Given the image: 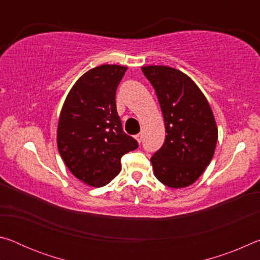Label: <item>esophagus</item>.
<instances>
[{"label":"esophagus","instance_id":"1","mask_svg":"<svg viewBox=\"0 0 260 260\" xmlns=\"http://www.w3.org/2000/svg\"><path fill=\"white\" fill-rule=\"evenodd\" d=\"M135 139H136V141H138L139 143H141V142H142V140H143V134H142V133L138 134V135L135 136Z\"/></svg>","mask_w":260,"mask_h":260}]
</instances>
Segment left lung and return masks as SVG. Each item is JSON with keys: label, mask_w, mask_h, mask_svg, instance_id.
I'll return each instance as SVG.
<instances>
[{"label": "left lung", "mask_w": 260, "mask_h": 260, "mask_svg": "<svg viewBox=\"0 0 260 260\" xmlns=\"http://www.w3.org/2000/svg\"><path fill=\"white\" fill-rule=\"evenodd\" d=\"M164 117V144L150 160L155 177L171 188L190 186L210 164L218 128L205 96L187 74L169 67L142 68Z\"/></svg>", "instance_id": "left-lung-1"}]
</instances>
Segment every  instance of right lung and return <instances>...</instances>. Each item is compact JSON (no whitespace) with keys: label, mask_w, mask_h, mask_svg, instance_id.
I'll use <instances>...</instances> for the list:
<instances>
[{"label":"right lung","mask_w":260,"mask_h":260,"mask_svg":"<svg viewBox=\"0 0 260 260\" xmlns=\"http://www.w3.org/2000/svg\"><path fill=\"white\" fill-rule=\"evenodd\" d=\"M127 68L101 65L74 83L61 108L57 146L74 177L103 187L119 173L120 159L139 147L122 131L116 91Z\"/></svg>","instance_id":"right-lung-1"}]
</instances>
